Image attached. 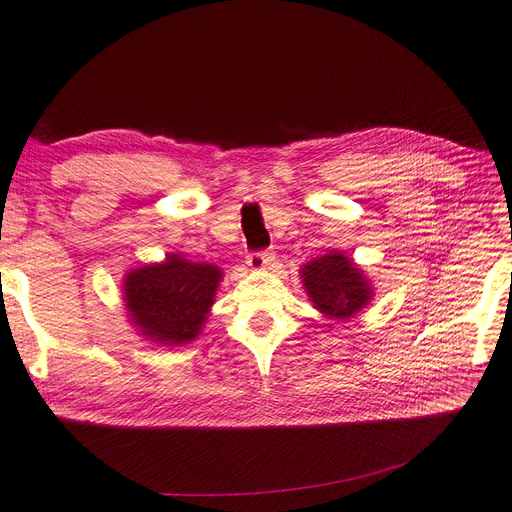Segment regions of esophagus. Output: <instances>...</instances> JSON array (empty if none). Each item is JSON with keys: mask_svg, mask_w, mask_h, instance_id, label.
<instances>
[{"mask_svg": "<svg viewBox=\"0 0 512 512\" xmlns=\"http://www.w3.org/2000/svg\"><path fill=\"white\" fill-rule=\"evenodd\" d=\"M271 262H273V254L262 252V250L252 252V254L248 256V264H250V269H254V271H260V269H264V267H269Z\"/></svg>", "mask_w": 512, "mask_h": 512, "instance_id": "34e87169", "label": "esophagus"}]
</instances>
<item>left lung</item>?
Returning a JSON list of instances; mask_svg holds the SVG:
<instances>
[{
    "label": "left lung",
    "mask_w": 512,
    "mask_h": 512,
    "mask_svg": "<svg viewBox=\"0 0 512 512\" xmlns=\"http://www.w3.org/2000/svg\"><path fill=\"white\" fill-rule=\"evenodd\" d=\"M303 281L315 309L330 317H349L370 301L368 281L356 264L339 252L305 264Z\"/></svg>",
    "instance_id": "8db88e82"
}]
</instances>
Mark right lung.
<instances>
[{"label": "right lung", "mask_w": 512, "mask_h": 512, "mask_svg": "<svg viewBox=\"0 0 512 512\" xmlns=\"http://www.w3.org/2000/svg\"><path fill=\"white\" fill-rule=\"evenodd\" d=\"M220 277L214 264L171 254L163 264L127 275L125 301L142 334L165 345H182L201 332Z\"/></svg>", "instance_id": "obj_1"}]
</instances>
